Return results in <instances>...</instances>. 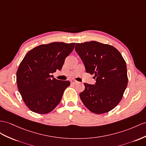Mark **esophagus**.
Returning <instances> with one entry per match:
<instances>
[{
  "label": "esophagus",
  "mask_w": 146,
  "mask_h": 146,
  "mask_svg": "<svg viewBox=\"0 0 146 146\" xmlns=\"http://www.w3.org/2000/svg\"><path fill=\"white\" fill-rule=\"evenodd\" d=\"M70 81H71V83L73 84H75L77 83V81L76 80H72Z\"/></svg>",
  "instance_id": "1"
}]
</instances>
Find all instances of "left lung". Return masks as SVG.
<instances>
[{"label":"left lung","mask_w":146,"mask_h":146,"mask_svg":"<svg viewBox=\"0 0 146 146\" xmlns=\"http://www.w3.org/2000/svg\"><path fill=\"white\" fill-rule=\"evenodd\" d=\"M75 50L86 71L94 74L95 84L84 83L80 94L88 109L96 114L113 109L121 101L128 84L126 64L115 47L96 41L77 43Z\"/></svg>","instance_id":"left-lung-1"}]
</instances>
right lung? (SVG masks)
Here are the masks:
<instances>
[{
	"mask_svg": "<svg viewBox=\"0 0 146 146\" xmlns=\"http://www.w3.org/2000/svg\"><path fill=\"white\" fill-rule=\"evenodd\" d=\"M75 43L52 42L37 46L25 56L17 72L18 91L31 111L46 114L53 110L62 99L69 81L58 80L51 75L61 70Z\"/></svg>",
	"mask_w": 146,
	"mask_h": 146,
	"instance_id": "1",
	"label": "right lung"
}]
</instances>
